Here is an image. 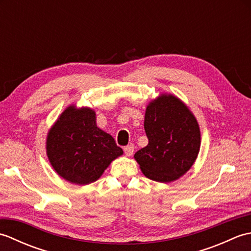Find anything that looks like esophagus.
<instances>
[{
	"label": "esophagus",
	"mask_w": 251,
	"mask_h": 251,
	"mask_svg": "<svg viewBox=\"0 0 251 251\" xmlns=\"http://www.w3.org/2000/svg\"><path fill=\"white\" fill-rule=\"evenodd\" d=\"M134 145H129L124 148V152L127 156H131L132 153H134Z\"/></svg>",
	"instance_id": "esophagus-1"
}]
</instances>
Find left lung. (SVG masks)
Returning <instances> with one entry per match:
<instances>
[{"label": "left lung", "mask_w": 251, "mask_h": 251, "mask_svg": "<svg viewBox=\"0 0 251 251\" xmlns=\"http://www.w3.org/2000/svg\"><path fill=\"white\" fill-rule=\"evenodd\" d=\"M145 130L148 146L134 156L143 175L163 183L182 177L201 148L199 123L188 106L174 95H159L147 106Z\"/></svg>", "instance_id": "left-lung-1"}]
</instances>
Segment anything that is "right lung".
Here are the masks:
<instances>
[{"label": "right lung", "mask_w": 251, "mask_h": 251, "mask_svg": "<svg viewBox=\"0 0 251 251\" xmlns=\"http://www.w3.org/2000/svg\"><path fill=\"white\" fill-rule=\"evenodd\" d=\"M46 153L61 178L85 185L98 180L123 150L96 124L94 110L70 105L47 134Z\"/></svg>", "instance_id": "add662e5"}]
</instances>
